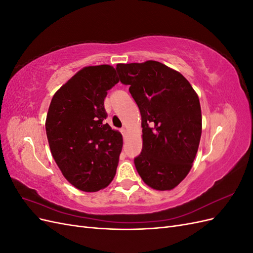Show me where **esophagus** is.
<instances>
[{
    "instance_id": "obj_1",
    "label": "esophagus",
    "mask_w": 253,
    "mask_h": 253,
    "mask_svg": "<svg viewBox=\"0 0 253 253\" xmlns=\"http://www.w3.org/2000/svg\"><path fill=\"white\" fill-rule=\"evenodd\" d=\"M120 132H121L122 136H124V138H125V137L126 136V128H121Z\"/></svg>"
}]
</instances>
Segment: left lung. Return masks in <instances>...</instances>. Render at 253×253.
<instances>
[{"instance_id":"left-lung-1","label":"left lung","mask_w":253,"mask_h":253,"mask_svg":"<svg viewBox=\"0 0 253 253\" xmlns=\"http://www.w3.org/2000/svg\"><path fill=\"white\" fill-rule=\"evenodd\" d=\"M141 114L142 150L134 158L142 180L171 190L190 172L202 135L200 99L181 74L157 61L117 64Z\"/></svg>"}]
</instances>
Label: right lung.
<instances>
[{"instance_id":"add662e5","label":"right lung","mask_w":253,"mask_h":253,"mask_svg":"<svg viewBox=\"0 0 253 253\" xmlns=\"http://www.w3.org/2000/svg\"><path fill=\"white\" fill-rule=\"evenodd\" d=\"M119 81L111 65L84 67L53 95L46 135L51 154L74 187L96 192L113 180L122 136L104 124V98Z\"/></svg>"}]
</instances>
